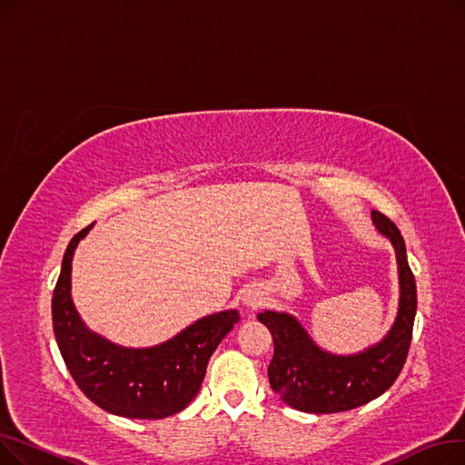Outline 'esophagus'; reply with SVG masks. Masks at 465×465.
I'll return each mask as SVG.
<instances>
[{
  "mask_svg": "<svg viewBox=\"0 0 465 465\" xmlns=\"http://www.w3.org/2000/svg\"><path fill=\"white\" fill-rule=\"evenodd\" d=\"M245 303L251 305V307H256V305L262 303V298H258V296H254V294H249V296H245Z\"/></svg>",
  "mask_w": 465,
  "mask_h": 465,
  "instance_id": "34e87169",
  "label": "esophagus"
}]
</instances>
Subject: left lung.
Instances as JSON below:
<instances>
[{
    "label": "left lung",
    "instance_id": "1",
    "mask_svg": "<svg viewBox=\"0 0 465 465\" xmlns=\"http://www.w3.org/2000/svg\"><path fill=\"white\" fill-rule=\"evenodd\" d=\"M371 214L377 230L396 249L401 286L398 319L382 343L356 356H333L316 347L290 314H258V321L273 335V360L267 370L270 384L284 403L298 411L324 414L356 409L384 394L403 370L417 314V282L401 232L382 213Z\"/></svg>",
    "mask_w": 465,
    "mask_h": 465
}]
</instances>
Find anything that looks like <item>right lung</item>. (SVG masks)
I'll return each mask as SVG.
<instances>
[{"label": "right lung", "instance_id": "1", "mask_svg": "<svg viewBox=\"0 0 465 465\" xmlns=\"http://www.w3.org/2000/svg\"><path fill=\"white\" fill-rule=\"evenodd\" d=\"M92 228L73 235L53 294V328L60 354L81 392L126 419H165L200 392L218 343L239 322L237 311L216 312L153 349H122L86 330L71 302V260Z\"/></svg>", "mask_w": 465, "mask_h": 465}]
</instances>
